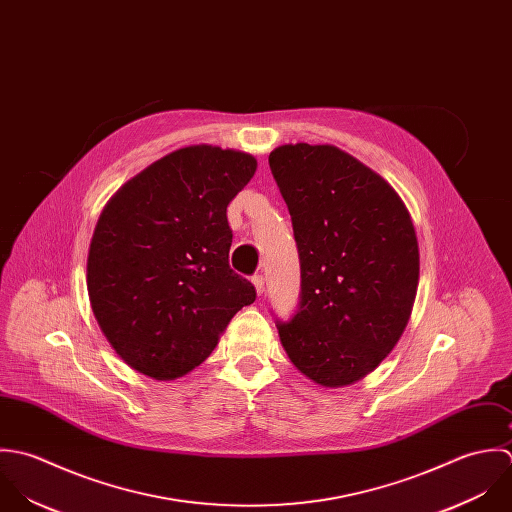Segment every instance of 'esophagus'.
<instances>
[{"instance_id":"obj_1","label":"esophagus","mask_w":512,"mask_h":512,"mask_svg":"<svg viewBox=\"0 0 512 512\" xmlns=\"http://www.w3.org/2000/svg\"><path fill=\"white\" fill-rule=\"evenodd\" d=\"M253 285H255L257 295H263V293H265V279H263V275H255V277H253Z\"/></svg>"}]
</instances>
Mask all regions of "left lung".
Here are the masks:
<instances>
[{"label":"left lung","instance_id":"1","mask_svg":"<svg viewBox=\"0 0 512 512\" xmlns=\"http://www.w3.org/2000/svg\"><path fill=\"white\" fill-rule=\"evenodd\" d=\"M301 259V299L277 320L291 362L340 388L396 346L417 293L419 249L394 188L336 146L285 144L269 154Z\"/></svg>","mask_w":512,"mask_h":512}]
</instances>
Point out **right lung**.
Here are the masks:
<instances>
[{"label":"right lung","mask_w":512,"mask_h":512,"mask_svg":"<svg viewBox=\"0 0 512 512\" xmlns=\"http://www.w3.org/2000/svg\"><path fill=\"white\" fill-rule=\"evenodd\" d=\"M257 170L251 154L180 148L126 182L93 233L87 289L116 354L136 372L174 380L217 346L255 287L229 267L227 205Z\"/></svg>","instance_id":"obj_1"}]
</instances>
